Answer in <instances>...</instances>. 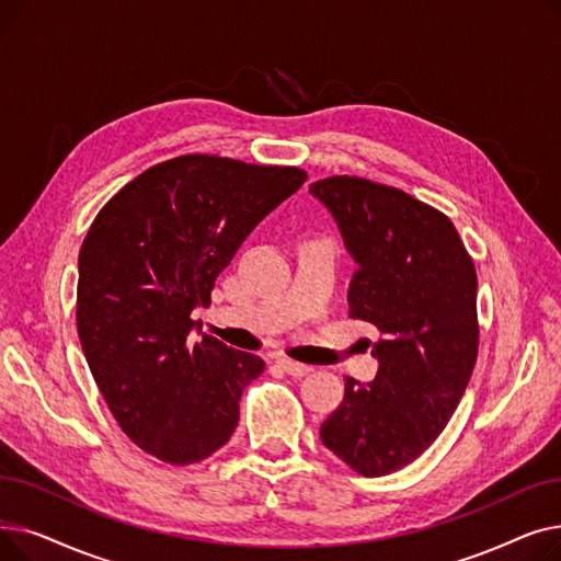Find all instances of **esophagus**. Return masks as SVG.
Returning a JSON list of instances; mask_svg holds the SVG:
<instances>
[{
  "instance_id": "1",
  "label": "esophagus",
  "mask_w": 561,
  "mask_h": 561,
  "mask_svg": "<svg viewBox=\"0 0 561 561\" xmlns=\"http://www.w3.org/2000/svg\"><path fill=\"white\" fill-rule=\"evenodd\" d=\"M277 366L284 370V373H288V375H293V377H305V375H309L313 368L311 366H305V364H298V362H293V359H286V357H279L277 359Z\"/></svg>"
}]
</instances>
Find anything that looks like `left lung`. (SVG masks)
<instances>
[{"mask_svg": "<svg viewBox=\"0 0 561 561\" xmlns=\"http://www.w3.org/2000/svg\"><path fill=\"white\" fill-rule=\"evenodd\" d=\"M309 193L328 206L357 261L350 318L381 336L375 379L345 377L320 438L359 476H389L444 432L473 375L476 265L450 218L400 188L341 174L313 182Z\"/></svg>", "mask_w": 561, "mask_h": 561, "instance_id": "obj_1", "label": "left lung"}]
</instances>
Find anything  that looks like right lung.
I'll list each match as a JSON object with an SVG mask.
<instances>
[{
    "instance_id": "obj_1",
    "label": "right lung",
    "mask_w": 561,
    "mask_h": 561,
    "mask_svg": "<svg viewBox=\"0 0 561 561\" xmlns=\"http://www.w3.org/2000/svg\"><path fill=\"white\" fill-rule=\"evenodd\" d=\"M307 182L288 165L184 154L140 172L88 229L77 332L113 419L165 463L214 455L239 425L263 359L202 334L195 307L250 231Z\"/></svg>"
}]
</instances>
